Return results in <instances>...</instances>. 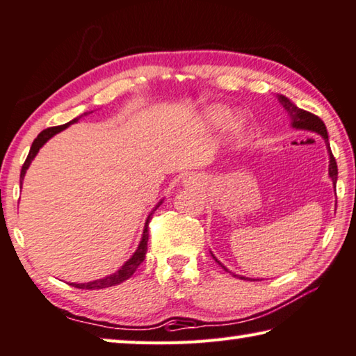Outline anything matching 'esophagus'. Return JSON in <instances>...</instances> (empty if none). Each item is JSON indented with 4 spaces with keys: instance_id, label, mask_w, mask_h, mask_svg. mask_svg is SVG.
Instances as JSON below:
<instances>
[{
    "instance_id": "1",
    "label": "esophagus",
    "mask_w": 356,
    "mask_h": 356,
    "mask_svg": "<svg viewBox=\"0 0 356 356\" xmlns=\"http://www.w3.org/2000/svg\"><path fill=\"white\" fill-rule=\"evenodd\" d=\"M195 180H197V179H193V177H188V180H185V182H193V184H195Z\"/></svg>"
}]
</instances>
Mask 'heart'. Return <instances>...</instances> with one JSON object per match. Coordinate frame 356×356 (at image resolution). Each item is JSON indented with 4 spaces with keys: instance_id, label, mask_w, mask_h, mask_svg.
I'll return each instance as SVG.
<instances>
[{
    "instance_id": "b5f03b06",
    "label": "heart",
    "mask_w": 356,
    "mask_h": 356,
    "mask_svg": "<svg viewBox=\"0 0 356 356\" xmlns=\"http://www.w3.org/2000/svg\"><path fill=\"white\" fill-rule=\"evenodd\" d=\"M227 108L222 106V105H212L209 106L206 113H204V119H206V122L209 125H212V127H215V125H221L222 122H225L226 118H227ZM243 130V120L242 119H232L231 122H229V131H231L232 136L238 138L240 134H242Z\"/></svg>"
}]
</instances>
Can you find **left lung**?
<instances>
[{
    "instance_id": "left-lung-1",
    "label": "left lung",
    "mask_w": 356,
    "mask_h": 356,
    "mask_svg": "<svg viewBox=\"0 0 356 356\" xmlns=\"http://www.w3.org/2000/svg\"><path fill=\"white\" fill-rule=\"evenodd\" d=\"M276 97H278L280 104H281L282 108H284V110L287 111L289 118H291V125H292L293 129L314 131V134L321 135V136L323 138V140H325V146H327L328 155H330L328 176L331 177V182H333V185L336 186V182H337V165H336V160H334V156H333V152H331V149H330L328 134H327V127H325L323 120H322L321 118H317L316 114L301 110V108H298L297 105H295L292 100H289V99L286 97V95H280V94H278V95H276ZM212 256H213V254H212ZM213 259L221 265L222 268L226 270V272H229V270L218 261V259H216L215 256H213ZM229 273H232V272H229ZM232 275L236 276V278H240V280H248V278H245V276H240V275H236V273H232Z\"/></svg>"
}]
</instances>
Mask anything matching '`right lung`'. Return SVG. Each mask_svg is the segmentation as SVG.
<instances>
[{
  "label": "right lung",
  "instance_id": "1",
  "mask_svg": "<svg viewBox=\"0 0 356 356\" xmlns=\"http://www.w3.org/2000/svg\"><path fill=\"white\" fill-rule=\"evenodd\" d=\"M92 113V111H89ZM89 113H84L81 114V116H78L75 119H72L70 122L64 124V125H58V127H50V129H45L42 130L40 134L38 135V138L33 141V146L31 149H29V154L26 156L25 163H23L22 166V172H20V185L23 184V179H25V174H26V170L29 168V165H31V161L34 160V156L38 155V152L40 150V147L44 146V144L50 140V138L55 136L56 134H59V131H63L69 127V125L75 124L80 120L83 116H88ZM161 202H163V200H161L156 206L154 207L152 212L149 213L147 220H146V225H144V231H143V237H141V242L140 245H138L136 251L134 252V256H131L129 261H125V264L120 267L116 273L113 275H108L105 276V278L102 280H95V281H91V282H80V284H76V282H70V286H75L76 289H91V291H94V289H104V287H111V286H116V284H120V282L129 280L131 275H134L136 272V268L140 267V264L144 261V257H146V252H147V240H149V221H150V216H152V213L155 212L156 209H159L161 206Z\"/></svg>",
  "mask_w": 356,
  "mask_h": 356
}]
</instances>
